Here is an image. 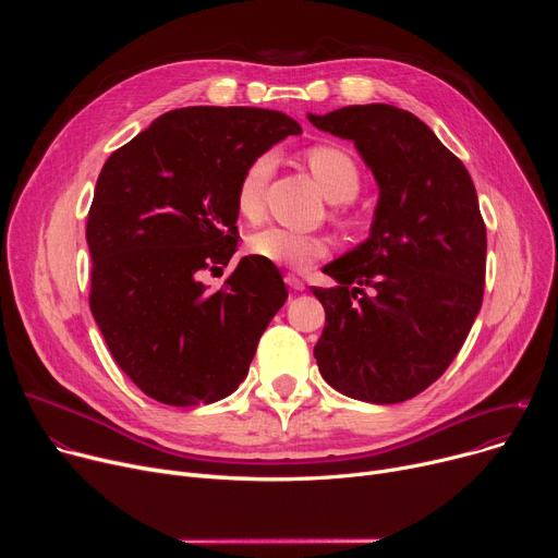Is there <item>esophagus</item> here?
<instances>
[{"label": "esophagus", "instance_id": "34e87169", "mask_svg": "<svg viewBox=\"0 0 558 558\" xmlns=\"http://www.w3.org/2000/svg\"><path fill=\"white\" fill-rule=\"evenodd\" d=\"M284 282H287L291 289H294V291H303V289H305V282H303L296 274H287V276H284Z\"/></svg>", "mask_w": 558, "mask_h": 558}]
</instances>
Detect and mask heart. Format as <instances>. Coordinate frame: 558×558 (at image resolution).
<instances>
[{
  "mask_svg": "<svg viewBox=\"0 0 558 558\" xmlns=\"http://www.w3.org/2000/svg\"><path fill=\"white\" fill-rule=\"evenodd\" d=\"M305 162L332 203L353 201L362 190V173L345 149L337 144H314L305 151ZM276 160L271 154L255 156L240 173L234 185V208L246 221H259L264 217V194L271 181ZM248 248L271 264L287 269L303 271L316 259L328 253V240L320 234L294 232L280 226H269L251 234Z\"/></svg>",
  "mask_w": 558,
  "mask_h": 558,
  "instance_id": "1",
  "label": "heart"
}]
</instances>
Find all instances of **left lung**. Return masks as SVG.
Here are the masks:
<instances>
[{"label":"left lung","instance_id":"left-lung-1","mask_svg":"<svg viewBox=\"0 0 558 558\" xmlns=\"http://www.w3.org/2000/svg\"><path fill=\"white\" fill-rule=\"evenodd\" d=\"M353 140L379 198L368 240L324 267L314 287L326 328L314 345L339 393L393 404L446 373L484 299L486 226L463 162L416 114L389 104L307 114Z\"/></svg>","mask_w":558,"mask_h":558}]
</instances>
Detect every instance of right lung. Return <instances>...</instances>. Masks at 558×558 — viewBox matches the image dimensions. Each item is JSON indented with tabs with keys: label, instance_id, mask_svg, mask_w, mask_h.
Wrapping results in <instances>:
<instances>
[{
	"label": "right lung",
	"instance_id": "obj_1",
	"mask_svg": "<svg viewBox=\"0 0 558 558\" xmlns=\"http://www.w3.org/2000/svg\"><path fill=\"white\" fill-rule=\"evenodd\" d=\"M299 122L264 108L160 114L104 165L87 213L90 310L133 385L171 407L210 404L248 373L287 301L276 264L240 259L221 289L201 282L238 251L242 169Z\"/></svg>",
	"mask_w": 558,
	"mask_h": 558
}]
</instances>
